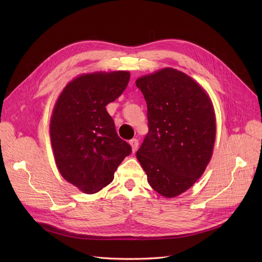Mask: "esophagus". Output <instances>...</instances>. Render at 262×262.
Returning <instances> with one entry per match:
<instances>
[{"label": "esophagus", "instance_id": "obj_1", "mask_svg": "<svg viewBox=\"0 0 262 262\" xmlns=\"http://www.w3.org/2000/svg\"><path fill=\"white\" fill-rule=\"evenodd\" d=\"M129 144H130V146H132V152L133 153H136V150H137V148H138V145H139V141H138V139H132L130 141H129Z\"/></svg>", "mask_w": 262, "mask_h": 262}]
</instances>
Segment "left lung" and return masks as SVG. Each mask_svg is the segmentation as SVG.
Instances as JSON below:
<instances>
[{
    "mask_svg": "<svg viewBox=\"0 0 262 262\" xmlns=\"http://www.w3.org/2000/svg\"><path fill=\"white\" fill-rule=\"evenodd\" d=\"M136 86L144 95L148 120L137 159L149 186L164 198H175L196 183L212 157V102L196 80L173 68L143 75Z\"/></svg>",
    "mask_w": 262,
    "mask_h": 262,
    "instance_id": "8db88e82",
    "label": "left lung"
}]
</instances>
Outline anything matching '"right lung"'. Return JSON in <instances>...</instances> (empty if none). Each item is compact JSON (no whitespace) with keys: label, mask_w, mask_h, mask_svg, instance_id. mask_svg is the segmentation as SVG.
<instances>
[{"label":"right lung","mask_w":262,"mask_h":262,"mask_svg":"<svg viewBox=\"0 0 262 262\" xmlns=\"http://www.w3.org/2000/svg\"><path fill=\"white\" fill-rule=\"evenodd\" d=\"M129 77L128 71L80 74L68 82L54 105L50 137L55 163L64 180L84 193H96L112 183L132 152L106 110Z\"/></svg>","instance_id":"1"}]
</instances>
